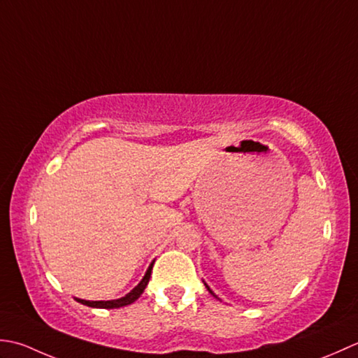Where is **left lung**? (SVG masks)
I'll use <instances>...</instances> for the list:
<instances>
[{"mask_svg": "<svg viewBox=\"0 0 358 358\" xmlns=\"http://www.w3.org/2000/svg\"><path fill=\"white\" fill-rule=\"evenodd\" d=\"M203 286H206V287H207V290H208V292H210V294H211V295H213V296H215V298H217V295H216V294H215V292H213V290H211V289H210V287H208V286H207V282H203ZM217 300H220V301H221V298H217Z\"/></svg>", "mask_w": 358, "mask_h": 358, "instance_id": "obj_1", "label": "left lung"}]
</instances>
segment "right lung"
Listing matches in <instances>:
<instances>
[{"label": "right lung", "instance_id": "add662e5", "mask_svg": "<svg viewBox=\"0 0 358 358\" xmlns=\"http://www.w3.org/2000/svg\"><path fill=\"white\" fill-rule=\"evenodd\" d=\"M152 264H155V261H152L150 267L147 268V272H145L141 282H138L137 286L133 290H131L129 294H127L125 296L117 298V300H108V301H90V300H82V298H76V300L78 303L85 304V306H90V308H97V309H117V308H123V306H128L131 303H134L137 298L143 294L145 287L148 286L151 271H152Z\"/></svg>", "mask_w": 358, "mask_h": 358}]
</instances>
